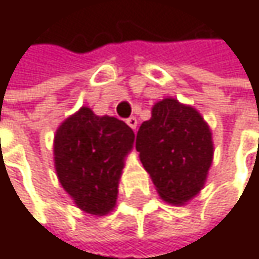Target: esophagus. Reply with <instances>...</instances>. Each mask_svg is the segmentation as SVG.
I'll list each match as a JSON object with an SVG mask.
<instances>
[{
	"label": "esophagus",
	"instance_id": "34e87169",
	"mask_svg": "<svg viewBox=\"0 0 259 259\" xmlns=\"http://www.w3.org/2000/svg\"><path fill=\"white\" fill-rule=\"evenodd\" d=\"M126 123H127V124H129V127H132L133 130L138 127V120H136V117H130V118H127V121H126Z\"/></svg>",
	"mask_w": 259,
	"mask_h": 259
}]
</instances>
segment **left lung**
Here are the masks:
<instances>
[{"label": "left lung", "mask_w": 259, "mask_h": 259, "mask_svg": "<svg viewBox=\"0 0 259 259\" xmlns=\"http://www.w3.org/2000/svg\"><path fill=\"white\" fill-rule=\"evenodd\" d=\"M136 150L160 198L180 205L204 187L214 153L201 114L171 97L157 102L141 124Z\"/></svg>", "instance_id": "left-lung-1"}]
</instances>
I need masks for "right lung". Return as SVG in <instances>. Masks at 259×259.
<instances>
[{"instance_id": "right-lung-1", "label": "right lung", "mask_w": 259, "mask_h": 259, "mask_svg": "<svg viewBox=\"0 0 259 259\" xmlns=\"http://www.w3.org/2000/svg\"><path fill=\"white\" fill-rule=\"evenodd\" d=\"M133 141L135 133L124 121L99 117L87 106L61 123L54 139L55 171L80 210L103 216L115 207Z\"/></svg>"}]
</instances>
